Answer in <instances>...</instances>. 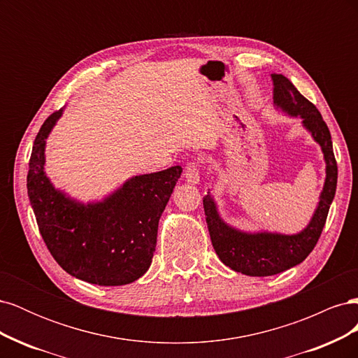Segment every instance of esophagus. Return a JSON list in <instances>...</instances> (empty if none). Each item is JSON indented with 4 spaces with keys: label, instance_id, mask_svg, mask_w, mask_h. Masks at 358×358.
Instances as JSON below:
<instances>
[{
    "label": "esophagus",
    "instance_id": "esophagus-1",
    "mask_svg": "<svg viewBox=\"0 0 358 358\" xmlns=\"http://www.w3.org/2000/svg\"><path fill=\"white\" fill-rule=\"evenodd\" d=\"M185 179L191 185H196L200 180V170H199V164L196 161H191L185 167Z\"/></svg>",
    "mask_w": 358,
    "mask_h": 358
}]
</instances>
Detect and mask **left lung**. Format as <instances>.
Listing matches in <instances>:
<instances>
[{
	"label": "left lung",
	"instance_id": "8db88e82",
	"mask_svg": "<svg viewBox=\"0 0 358 358\" xmlns=\"http://www.w3.org/2000/svg\"><path fill=\"white\" fill-rule=\"evenodd\" d=\"M273 100L278 107L291 116H300L303 125L320 143L326 159V183L320 196L318 208L309 225L297 234L243 233L227 225L216 210L210 194L203 197L206 222L210 241L221 262L248 276H272L300 264L315 248L334 199L338 183V164L333 154L331 136L318 109L303 96L285 76L272 74Z\"/></svg>",
	"mask_w": 358,
	"mask_h": 358
}]
</instances>
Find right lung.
Returning <instances> with one entry per match:
<instances>
[{
  "instance_id": "right-lung-1",
  "label": "right lung",
  "mask_w": 358,
  "mask_h": 358,
  "mask_svg": "<svg viewBox=\"0 0 358 358\" xmlns=\"http://www.w3.org/2000/svg\"><path fill=\"white\" fill-rule=\"evenodd\" d=\"M61 115L41 125L29 158L27 188L40 234L71 276L104 287L131 284L152 263L158 222L182 167L136 176L100 203L74 201L53 188L43 167L46 138Z\"/></svg>"
}]
</instances>
